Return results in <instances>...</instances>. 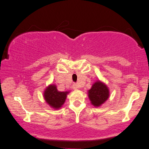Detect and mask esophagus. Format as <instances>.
Segmentation results:
<instances>
[{"mask_svg":"<svg viewBox=\"0 0 149 149\" xmlns=\"http://www.w3.org/2000/svg\"><path fill=\"white\" fill-rule=\"evenodd\" d=\"M73 89L74 90H77L78 89V86H77V84H74L73 85Z\"/></svg>","mask_w":149,"mask_h":149,"instance_id":"obj_1","label":"esophagus"}]
</instances>
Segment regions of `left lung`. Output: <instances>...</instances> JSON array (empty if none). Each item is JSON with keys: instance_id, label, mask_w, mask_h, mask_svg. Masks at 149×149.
Masks as SVG:
<instances>
[{"instance_id": "8db88e82", "label": "left lung", "mask_w": 149, "mask_h": 149, "mask_svg": "<svg viewBox=\"0 0 149 149\" xmlns=\"http://www.w3.org/2000/svg\"><path fill=\"white\" fill-rule=\"evenodd\" d=\"M88 95L91 104L98 107L104 103L109 97V89L103 81L97 80L88 91Z\"/></svg>"}]
</instances>
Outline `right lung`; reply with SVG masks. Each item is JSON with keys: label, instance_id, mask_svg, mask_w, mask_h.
I'll return each instance as SVG.
<instances>
[{"label": "right lung", "instance_id": "obj_1", "mask_svg": "<svg viewBox=\"0 0 149 149\" xmlns=\"http://www.w3.org/2000/svg\"><path fill=\"white\" fill-rule=\"evenodd\" d=\"M70 93V91H58L55 84H50L44 91L43 96L45 102L51 107L54 109H58L63 105L67 98V95Z\"/></svg>", "mask_w": 149, "mask_h": 149}]
</instances>
